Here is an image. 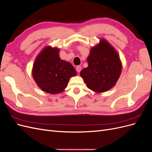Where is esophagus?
Wrapping results in <instances>:
<instances>
[{
    "instance_id": "34e87169",
    "label": "esophagus",
    "mask_w": 152,
    "mask_h": 152,
    "mask_svg": "<svg viewBox=\"0 0 152 152\" xmlns=\"http://www.w3.org/2000/svg\"><path fill=\"white\" fill-rule=\"evenodd\" d=\"M81 70H82V67L80 66H77L76 67V70H77V72L79 73L81 71Z\"/></svg>"
}]
</instances>
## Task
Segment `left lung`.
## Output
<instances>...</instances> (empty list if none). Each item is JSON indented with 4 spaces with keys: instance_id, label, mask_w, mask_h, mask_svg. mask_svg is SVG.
Masks as SVG:
<instances>
[{
    "instance_id": "obj_1",
    "label": "left lung",
    "mask_w": 152,
    "mask_h": 152,
    "mask_svg": "<svg viewBox=\"0 0 152 152\" xmlns=\"http://www.w3.org/2000/svg\"><path fill=\"white\" fill-rule=\"evenodd\" d=\"M88 66L80 75L87 87L98 93L107 91L115 85L122 72V63L117 50L104 39L91 48L87 58Z\"/></svg>"
}]
</instances>
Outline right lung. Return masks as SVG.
<instances>
[{"mask_svg": "<svg viewBox=\"0 0 152 152\" xmlns=\"http://www.w3.org/2000/svg\"><path fill=\"white\" fill-rule=\"evenodd\" d=\"M59 52L57 48L45 47L37 56L32 68V76L39 87L52 94L63 92L70 78L77 75L72 64L59 58Z\"/></svg>", "mask_w": 152, "mask_h": 152, "instance_id": "add662e5", "label": "right lung"}]
</instances>
